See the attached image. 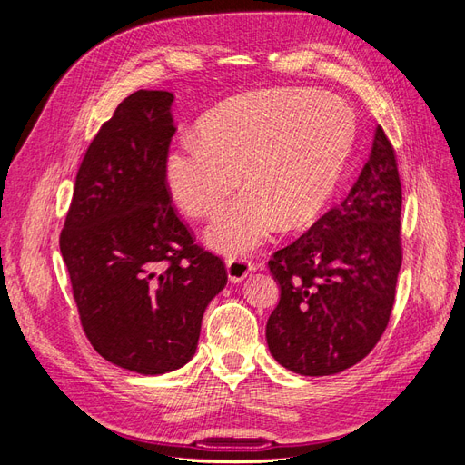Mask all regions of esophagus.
<instances>
[{
    "mask_svg": "<svg viewBox=\"0 0 465 465\" xmlns=\"http://www.w3.org/2000/svg\"><path fill=\"white\" fill-rule=\"evenodd\" d=\"M252 270H254V263L246 258H229L227 260V275L232 283H241L242 279H246L250 275Z\"/></svg>",
    "mask_w": 465,
    "mask_h": 465,
    "instance_id": "obj_1",
    "label": "esophagus"
}]
</instances>
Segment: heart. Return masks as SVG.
<instances>
[{"instance_id":"obj_1","label":"heart","mask_w":465,"mask_h":465,"mask_svg":"<svg viewBox=\"0 0 465 465\" xmlns=\"http://www.w3.org/2000/svg\"><path fill=\"white\" fill-rule=\"evenodd\" d=\"M194 135L168 151L163 178L190 217H211L238 184L205 242L244 254L279 227L304 229L340 188L355 143V118L343 98L306 89H270L209 110Z\"/></svg>"}]
</instances>
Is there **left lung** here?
I'll list each match as a JSON object with an SVG mask.
<instances>
[{
	"instance_id": "left-lung-1",
	"label": "left lung",
	"mask_w": 465,
	"mask_h": 465,
	"mask_svg": "<svg viewBox=\"0 0 465 465\" xmlns=\"http://www.w3.org/2000/svg\"><path fill=\"white\" fill-rule=\"evenodd\" d=\"M400 217L396 153L378 125L369 161L341 205L270 260L281 294L265 340L281 367L330 376L374 349L396 297Z\"/></svg>"
}]
</instances>
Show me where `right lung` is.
I'll return each mask as SVG.
<instances>
[{
  "label": "right lung",
  "mask_w": 465,
  "mask_h": 465,
  "mask_svg": "<svg viewBox=\"0 0 465 465\" xmlns=\"http://www.w3.org/2000/svg\"><path fill=\"white\" fill-rule=\"evenodd\" d=\"M168 91H137L89 145L60 234L91 345L139 374L193 357L207 304L227 285L221 258L193 244L163 178L176 132Z\"/></svg>",
  "instance_id": "obj_1"
}]
</instances>
